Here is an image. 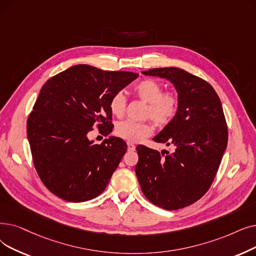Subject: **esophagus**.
Returning <instances> with one entry per match:
<instances>
[{"mask_svg":"<svg viewBox=\"0 0 256 256\" xmlns=\"http://www.w3.org/2000/svg\"><path fill=\"white\" fill-rule=\"evenodd\" d=\"M135 144H132V142H128V150H135Z\"/></svg>","mask_w":256,"mask_h":256,"instance_id":"1","label":"esophagus"}]
</instances>
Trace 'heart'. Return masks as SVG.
<instances>
[{
    "label": "heart",
    "instance_id": "obj_1",
    "mask_svg": "<svg viewBox=\"0 0 256 256\" xmlns=\"http://www.w3.org/2000/svg\"><path fill=\"white\" fill-rule=\"evenodd\" d=\"M132 92L146 102L144 117L150 118L159 128L168 126L179 112L180 99L174 91H163V86L152 78H144L132 88ZM110 110L114 116H124L126 108V98L121 92L115 93L110 99ZM154 126L150 120L132 121L130 119L120 121L115 126V134L128 141H140L152 135Z\"/></svg>",
    "mask_w": 256,
    "mask_h": 256
}]
</instances>
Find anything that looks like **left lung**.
<instances>
[{"instance_id": "left-lung-1", "label": "left lung", "mask_w": 256, "mask_h": 256, "mask_svg": "<svg viewBox=\"0 0 256 256\" xmlns=\"http://www.w3.org/2000/svg\"><path fill=\"white\" fill-rule=\"evenodd\" d=\"M143 74L170 80L180 99L176 118L154 138L174 152L136 148L135 168L143 194L166 210L190 206L212 184L228 141L220 98L210 84L180 68H157Z\"/></svg>"}]
</instances>
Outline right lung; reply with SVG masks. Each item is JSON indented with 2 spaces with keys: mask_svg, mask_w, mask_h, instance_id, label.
<instances>
[{
  "mask_svg": "<svg viewBox=\"0 0 256 256\" xmlns=\"http://www.w3.org/2000/svg\"><path fill=\"white\" fill-rule=\"evenodd\" d=\"M138 76L76 64L42 86L27 135L36 172L52 194L77 203L106 190L128 146L116 137L95 144L88 134L94 128L104 136L113 130L110 99Z\"/></svg>",
  "mask_w": 256,
  "mask_h": 256,
  "instance_id": "add662e5",
  "label": "right lung"
}]
</instances>
